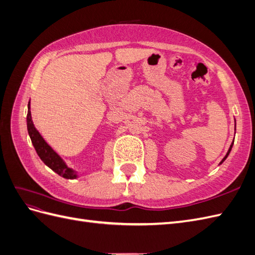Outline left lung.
Returning a JSON list of instances; mask_svg holds the SVG:
<instances>
[{
    "label": "left lung",
    "mask_w": 255,
    "mask_h": 255,
    "mask_svg": "<svg viewBox=\"0 0 255 255\" xmlns=\"http://www.w3.org/2000/svg\"><path fill=\"white\" fill-rule=\"evenodd\" d=\"M236 126V125H235ZM233 143H234V140H233V142L232 143H231V145H230V148H229V151H228V153H227V155L225 156V157H223L222 158V160L220 161V164H222L223 163V161H225L226 160V158L229 156V154H230V152H231V150H232V146H233Z\"/></svg>",
    "instance_id": "1"
}]
</instances>
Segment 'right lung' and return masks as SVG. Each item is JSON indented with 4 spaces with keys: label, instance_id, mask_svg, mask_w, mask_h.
Wrapping results in <instances>:
<instances>
[{
    "label": "right lung",
    "instance_id": "add662e5",
    "mask_svg": "<svg viewBox=\"0 0 255 255\" xmlns=\"http://www.w3.org/2000/svg\"><path fill=\"white\" fill-rule=\"evenodd\" d=\"M27 116H26V123H27V130L30 137V140L34 145V148L38 154V156L41 158L43 163L51 168L54 172H56L58 175L65 177V179H76L78 173L73 169L69 168L65 161L63 160L58 154L54 151L51 146L45 142V140L38 132L34 127L32 120V115H30V104L28 102L27 105Z\"/></svg>",
    "mask_w": 255,
    "mask_h": 255
}]
</instances>
